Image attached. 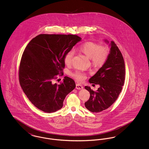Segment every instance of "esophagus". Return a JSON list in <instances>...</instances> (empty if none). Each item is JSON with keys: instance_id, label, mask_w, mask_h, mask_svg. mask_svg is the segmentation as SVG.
I'll return each instance as SVG.
<instances>
[{"instance_id": "esophagus-1", "label": "esophagus", "mask_w": 149, "mask_h": 149, "mask_svg": "<svg viewBox=\"0 0 149 149\" xmlns=\"http://www.w3.org/2000/svg\"><path fill=\"white\" fill-rule=\"evenodd\" d=\"M76 88L77 89H82L83 88V85H81V84H79V83H77V84H76Z\"/></svg>"}]
</instances>
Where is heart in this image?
Instances as JSON below:
<instances>
[{
  "label": "heart",
  "instance_id": "1",
  "mask_svg": "<svg viewBox=\"0 0 149 149\" xmlns=\"http://www.w3.org/2000/svg\"><path fill=\"white\" fill-rule=\"evenodd\" d=\"M77 50L84 54L89 58L91 64L95 67L100 68L103 66L107 61L109 54V48L104 45H98L92 41H86L80 45ZM74 52L72 50L66 52L64 56V63L66 65H70L72 63ZM71 77L78 81H83L86 78L84 72L79 70H75L71 72Z\"/></svg>",
  "mask_w": 149,
  "mask_h": 149
}]
</instances>
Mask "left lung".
<instances>
[{"mask_svg": "<svg viewBox=\"0 0 149 149\" xmlns=\"http://www.w3.org/2000/svg\"><path fill=\"white\" fill-rule=\"evenodd\" d=\"M111 46L106 63L89 80L90 83L99 84L100 87L94 92L91 87L85 86L91 94L89 99L85 103V106L93 113L102 112L113 104L124 84L125 65L123 57L114 41H111Z\"/></svg>", "mask_w": 149, "mask_h": 149, "instance_id": "obj_1", "label": "left lung"}]
</instances>
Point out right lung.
<instances>
[{
	"label": "right lung",
	"mask_w": 149,
	"mask_h": 149,
	"mask_svg": "<svg viewBox=\"0 0 149 149\" xmlns=\"http://www.w3.org/2000/svg\"><path fill=\"white\" fill-rule=\"evenodd\" d=\"M81 39L74 35L41 34L26 46L19 65V80L23 91L38 109L46 113L60 109L66 96L75 88L74 80L68 77L59 84L53 80L63 74L65 54Z\"/></svg>",
	"instance_id": "1"
}]
</instances>
